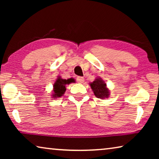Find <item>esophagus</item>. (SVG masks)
Segmentation results:
<instances>
[{"label":"esophagus","mask_w":159,"mask_h":159,"mask_svg":"<svg viewBox=\"0 0 159 159\" xmlns=\"http://www.w3.org/2000/svg\"><path fill=\"white\" fill-rule=\"evenodd\" d=\"M76 80H77L78 83H84V78L81 77V76H78L77 79H76Z\"/></svg>","instance_id":"esophagus-1"}]
</instances>
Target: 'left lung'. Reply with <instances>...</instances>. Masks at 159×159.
Instances as JSON below:
<instances>
[{"instance_id":"left-lung-1","label":"left lung","mask_w":159,"mask_h":159,"mask_svg":"<svg viewBox=\"0 0 159 159\" xmlns=\"http://www.w3.org/2000/svg\"><path fill=\"white\" fill-rule=\"evenodd\" d=\"M90 85L94 95L98 98L104 99V98H109L110 92L107 88V84L101 78H97L93 83H90Z\"/></svg>"}]
</instances>
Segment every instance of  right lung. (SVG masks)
Here are the masks:
<instances>
[{
	"mask_svg": "<svg viewBox=\"0 0 159 159\" xmlns=\"http://www.w3.org/2000/svg\"><path fill=\"white\" fill-rule=\"evenodd\" d=\"M73 82H74V79H69L66 80L61 79L60 76H58L53 85L52 98H57L62 96L66 91V85H69Z\"/></svg>",
	"mask_w": 159,
	"mask_h": 159,
	"instance_id": "obj_1",
	"label": "right lung"
}]
</instances>
